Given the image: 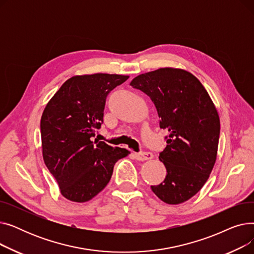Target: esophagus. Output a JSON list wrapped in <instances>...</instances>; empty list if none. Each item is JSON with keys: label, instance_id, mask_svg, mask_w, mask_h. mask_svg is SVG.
Listing matches in <instances>:
<instances>
[{"label": "esophagus", "instance_id": "1", "mask_svg": "<svg viewBox=\"0 0 254 254\" xmlns=\"http://www.w3.org/2000/svg\"><path fill=\"white\" fill-rule=\"evenodd\" d=\"M134 157L137 161H147V159H151L153 157V154L151 152H140V153H134Z\"/></svg>", "mask_w": 254, "mask_h": 254}]
</instances>
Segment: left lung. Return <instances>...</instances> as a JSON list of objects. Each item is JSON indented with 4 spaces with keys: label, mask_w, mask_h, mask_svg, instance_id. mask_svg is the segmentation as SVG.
<instances>
[{
    "label": "left lung",
    "mask_w": 254,
    "mask_h": 254,
    "mask_svg": "<svg viewBox=\"0 0 254 254\" xmlns=\"http://www.w3.org/2000/svg\"><path fill=\"white\" fill-rule=\"evenodd\" d=\"M130 85L151 99L159 127L169 132L158 156L167 176L151 190L167 204H181L201 190L214 167L220 134L217 110L198 79L181 69L144 73Z\"/></svg>",
    "instance_id": "8db88e82"
}]
</instances>
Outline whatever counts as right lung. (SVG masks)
<instances>
[{"instance_id":"right-lung-1","label":"right lung","mask_w":254,"mask_h":254,"mask_svg":"<svg viewBox=\"0 0 254 254\" xmlns=\"http://www.w3.org/2000/svg\"><path fill=\"white\" fill-rule=\"evenodd\" d=\"M128 76L92 74L68 79L41 117L44 163L69 201L84 203L102 191L118 159L129 154L93 137L103 124L107 96Z\"/></svg>"}]
</instances>
